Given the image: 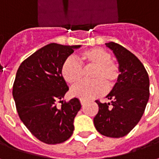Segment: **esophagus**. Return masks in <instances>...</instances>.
Wrapping results in <instances>:
<instances>
[{
	"instance_id": "1",
	"label": "esophagus",
	"mask_w": 159,
	"mask_h": 159,
	"mask_svg": "<svg viewBox=\"0 0 159 159\" xmlns=\"http://www.w3.org/2000/svg\"><path fill=\"white\" fill-rule=\"evenodd\" d=\"M85 103H86L85 101H83V100H81V105H82V106H84V105H85Z\"/></svg>"
}]
</instances>
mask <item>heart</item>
Masks as SVG:
<instances>
[{"mask_svg":"<svg viewBox=\"0 0 159 159\" xmlns=\"http://www.w3.org/2000/svg\"><path fill=\"white\" fill-rule=\"evenodd\" d=\"M83 63L87 66L94 67L93 82H83L70 90L71 95L83 101L93 100L102 95L108 89H112L120 77L119 67L112 62L109 52L100 48L88 49L81 54ZM61 74L64 79L70 84L80 82L83 76L82 65L71 57L66 58L61 66Z\"/></svg>","mask_w":159,"mask_h":159,"instance_id":"b5f03b06","label":"heart"}]
</instances>
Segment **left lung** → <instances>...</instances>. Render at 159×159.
<instances>
[{
    "label": "left lung",
    "instance_id": "obj_1",
    "mask_svg": "<svg viewBox=\"0 0 159 159\" xmlns=\"http://www.w3.org/2000/svg\"><path fill=\"white\" fill-rule=\"evenodd\" d=\"M118 63L120 77L107 98L111 103H100L93 118L98 132L105 136H125L139 123L149 100V76L136 56L115 42L106 43Z\"/></svg>",
    "mask_w": 159,
    "mask_h": 159
}]
</instances>
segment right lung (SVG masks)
Returning a JSON list of instances; mask_svg holds the SVG:
<instances>
[{"label": "right lung", "instance_id": "1", "mask_svg": "<svg viewBox=\"0 0 159 159\" xmlns=\"http://www.w3.org/2000/svg\"><path fill=\"white\" fill-rule=\"evenodd\" d=\"M79 48L48 44L24 60L16 73L12 96L19 117L30 133L46 144L62 143L72 135L80 100L73 98L60 108L56 102L69 90L61 66Z\"/></svg>", "mask_w": 159, "mask_h": 159}]
</instances>
